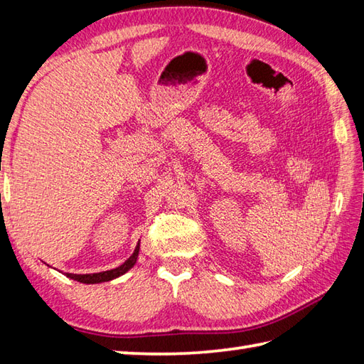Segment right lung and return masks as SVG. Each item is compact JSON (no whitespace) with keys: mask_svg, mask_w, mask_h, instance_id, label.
I'll list each match as a JSON object with an SVG mask.
<instances>
[{"mask_svg":"<svg viewBox=\"0 0 364 364\" xmlns=\"http://www.w3.org/2000/svg\"><path fill=\"white\" fill-rule=\"evenodd\" d=\"M137 255H139V247L134 250L133 257H131L127 262H123V264L117 269H112V270H106V272H100V274H89V275H75V274H67L73 280L80 282V283H89V284H94V283H103V282H109L114 280V278H117L120 275H123L136 264V259H137Z\"/></svg>","mask_w":364,"mask_h":364,"instance_id":"right-lung-1","label":"right lung"}]
</instances>
